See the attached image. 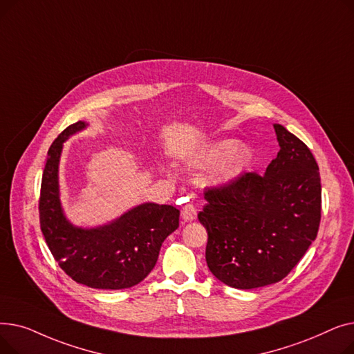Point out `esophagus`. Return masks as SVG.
Masks as SVG:
<instances>
[{"label": "esophagus", "mask_w": 354, "mask_h": 354, "mask_svg": "<svg viewBox=\"0 0 354 354\" xmlns=\"http://www.w3.org/2000/svg\"><path fill=\"white\" fill-rule=\"evenodd\" d=\"M180 215H182L183 222H191V221H194V219L196 218V208H195L194 203H187V205H185V207L182 208Z\"/></svg>", "instance_id": "obj_1"}]
</instances>
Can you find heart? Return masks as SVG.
I'll use <instances>...</instances> for the list:
<instances>
[{"label": "heart", "mask_w": 354, "mask_h": 354, "mask_svg": "<svg viewBox=\"0 0 354 354\" xmlns=\"http://www.w3.org/2000/svg\"><path fill=\"white\" fill-rule=\"evenodd\" d=\"M227 165L222 167L219 179L230 180L238 174L244 171V167L248 165L251 159V153L245 146H238L234 139H222L212 143H208L192 156L191 162L195 166H211L227 159Z\"/></svg>", "instance_id": "b5f03b06"}]
</instances>
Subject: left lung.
<instances>
[{"instance_id":"8db88e82","label":"left lung","mask_w":354,"mask_h":354,"mask_svg":"<svg viewBox=\"0 0 354 354\" xmlns=\"http://www.w3.org/2000/svg\"><path fill=\"white\" fill-rule=\"evenodd\" d=\"M280 152L263 176L244 174L205 192L198 214L207 228V264L219 281L239 290L281 281L317 236L322 183L310 149L274 124Z\"/></svg>"}]
</instances>
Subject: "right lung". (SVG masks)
<instances>
[{"label": "right lung", "mask_w": 354, "mask_h": 354, "mask_svg": "<svg viewBox=\"0 0 354 354\" xmlns=\"http://www.w3.org/2000/svg\"><path fill=\"white\" fill-rule=\"evenodd\" d=\"M88 124H70L53 142L41 180L40 227L62 270L90 288L122 290L139 284L158 261L162 243L179 227V209L145 202L109 224L83 228L66 218L59 185L63 143Z\"/></svg>", "instance_id": "right-lung-1"}]
</instances>
